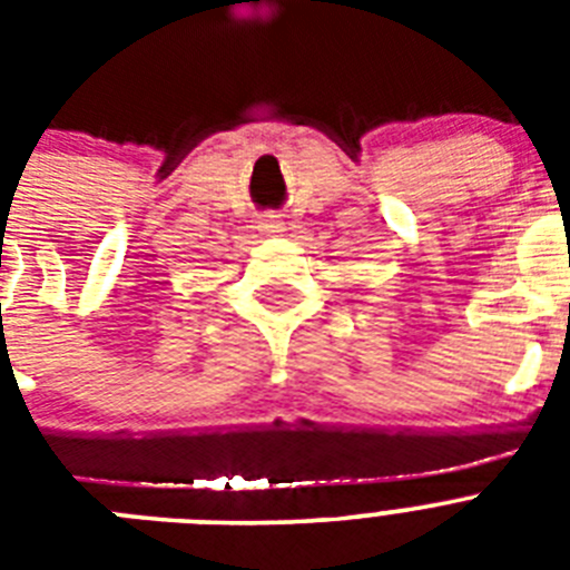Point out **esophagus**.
<instances>
[{
  "mask_svg": "<svg viewBox=\"0 0 570 570\" xmlns=\"http://www.w3.org/2000/svg\"><path fill=\"white\" fill-rule=\"evenodd\" d=\"M262 230H265V234H271V236H279V234H285V223H279L276 216H268V219L262 223Z\"/></svg>",
  "mask_w": 570,
  "mask_h": 570,
  "instance_id": "1",
  "label": "esophagus"
}]
</instances>
